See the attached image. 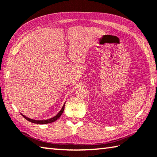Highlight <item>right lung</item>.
<instances>
[{
  "label": "right lung",
  "mask_w": 157,
  "mask_h": 157,
  "mask_svg": "<svg viewBox=\"0 0 157 157\" xmlns=\"http://www.w3.org/2000/svg\"><path fill=\"white\" fill-rule=\"evenodd\" d=\"M64 106H65V104L63 105V107L62 109H61V111H59V113H58L56 116L53 117V118H50V119H48V120H44V121H36V120H33V119H30L28 118V117L25 116L24 115H22L23 118H25L26 120L28 121L29 122H31V123H36V124H47V123H52V122H55V121H57L58 118H59V117L61 116V115H62L63 110H64Z\"/></svg>",
  "instance_id": "obj_1"
}]
</instances>
